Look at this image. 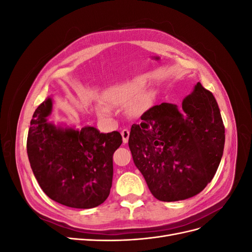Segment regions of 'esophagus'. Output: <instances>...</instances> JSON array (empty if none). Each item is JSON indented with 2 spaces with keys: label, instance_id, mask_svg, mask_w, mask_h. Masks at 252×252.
<instances>
[{
  "label": "esophagus",
  "instance_id": "obj_1",
  "mask_svg": "<svg viewBox=\"0 0 252 252\" xmlns=\"http://www.w3.org/2000/svg\"><path fill=\"white\" fill-rule=\"evenodd\" d=\"M122 134V138H123V143H127L128 142V139H129V130L128 129H123L121 132Z\"/></svg>",
  "mask_w": 252,
  "mask_h": 252
}]
</instances>
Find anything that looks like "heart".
I'll return each mask as SVG.
<instances>
[{
  "label": "heart",
  "mask_w": 252,
  "mask_h": 252,
  "mask_svg": "<svg viewBox=\"0 0 252 252\" xmlns=\"http://www.w3.org/2000/svg\"><path fill=\"white\" fill-rule=\"evenodd\" d=\"M143 87L144 83L140 81L121 83L106 88L102 94V98L106 104L112 107L126 108L130 106V111L133 114H143L152 104L151 94H141ZM106 104H95V110L100 116H108L110 113V109Z\"/></svg>",
  "instance_id": "b5f03b06"
}]
</instances>
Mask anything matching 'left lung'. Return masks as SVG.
<instances>
[{
  "instance_id": "obj_1",
  "label": "left lung",
  "mask_w": 252,
  "mask_h": 252,
  "mask_svg": "<svg viewBox=\"0 0 252 252\" xmlns=\"http://www.w3.org/2000/svg\"><path fill=\"white\" fill-rule=\"evenodd\" d=\"M133 124L128 145L150 192L163 202L189 199L215 177L225 144L218 103L197 82L175 104L154 106Z\"/></svg>"
}]
</instances>
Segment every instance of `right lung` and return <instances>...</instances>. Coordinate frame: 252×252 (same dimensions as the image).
<instances>
[{
  "label": "right lung",
  "mask_w": 252,
  "mask_h": 252,
  "mask_svg": "<svg viewBox=\"0 0 252 252\" xmlns=\"http://www.w3.org/2000/svg\"><path fill=\"white\" fill-rule=\"evenodd\" d=\"M53 100L48 96L33 113L27 138L32 172L51 200L71 208L101 205L110 193L112 156L122 144L118 131L100 132L93 126L49 121Z\"/></svg>",
  "instance_id": "obj_1"
}]
</instances>
